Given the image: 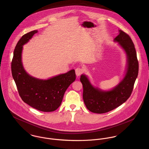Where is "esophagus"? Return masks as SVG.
<instances>
[{"label": "esophagus", "instance_id": "1", "mask_svg": "<svg viewBox=\"0 0 149 149\" xmlns=\"http://www.w3.org/2000/svg\"><path fill=\"white\" fill-rule=\"evenodd\" d=\"M75 72L77 76H80L83 73V69L81 68H77L76 69Z\"/></svg>", "mask_w": 149, "mask_h": 149}]
</instances>
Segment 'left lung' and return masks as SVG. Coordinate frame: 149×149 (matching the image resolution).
Here are the masks:
<instances>
[{
  "label": "left lung",
  "mask_w": 149,
  "mask_h": 149,
  "mask_svg": "<svg viewBox=\"0 0 149 149\" xmlns=\"http://www.w3.org/2000/svg\"><path fill=\"white\" fill-rule=\"evenodd\" d=\"M113 41L124 50L127 56L126 70L123 79L114 88L104 91L91 84L88 76L82 74L80 81L83 86V100L91 112L106 113L120 106L130 97L138 77L139 64L134 45L130 36L122 30Z\"/></svg>",
  "instance_id": "obj_1"
}]
</instances>
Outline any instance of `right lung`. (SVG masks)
<instances>
[{
    "label": "right lung",
    "mask_w": 149,
    "mask_h": 149,
    "mask_svg": "<svg viewBox=\"0 0 149 149\" xmlns=\"http://www.w3.org/2000/svg\"><path fill=\"white\" fill-rule=\"evenodd\" d=\"M37 33V30H33L23 35L17 43L11 63L12 75L24 103L41 111L52 112L60 106L66 90L76 80L75 70L72 69L45 80L28 74L22 61L23 46Z\"/></svg>",
    "instance_id": "right-lung-1"
}]
</instances>
